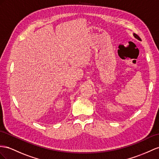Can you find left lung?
I'll use <instances>...</instances> for the list:
<instances>
[{
    "mask_svg": "<svg viewBox=\"0 0 159 159\" xmlns=\"http://www.w3.org/2000/svg\"><path fill=\"white\" fill-rule=\"evenodd\" d=\"M134 37H135L136 39H138V40L141 41V39H140V38L139 36H138L137 34H134Z\"/></svg>",
    "mask_w": 159,
    "mask_h": 159,
    "instance_id": "obj_1",
    "label": "left lung"
}]
</instances>
